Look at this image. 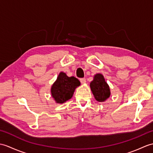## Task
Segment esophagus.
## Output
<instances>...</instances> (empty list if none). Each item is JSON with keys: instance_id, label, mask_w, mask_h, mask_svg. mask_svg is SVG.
<instances>
[{"instance_id": "esophagus-1", "label": "esophagus", "mask_w": 153, "mask_h": 153, "mask_svg": "<svg viewBox=\"0 0 153 153\" xmlns=\"http://www.w3.org/2000/svg\"><path fill=\"white\" fill-rule=\"evenodd\" d=\"M80 81H81V83L84 84V83H86V79H85V78H81V79H80Z\"/></svg>"}]
</instances>
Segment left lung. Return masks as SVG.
<instances>
[{
	"label": "left lung",
	"instance_id": "1",
	"mask_svg": "<svg viewBox=\"0 0 153 153\" xmlns=\"http://www.w3.org/2000/svg\"><path fill=\"white\" fill-rule=\"evenodd\" d=\"M90 87L96 100L99 102H105L111 95L109 85L102 74H95L93 80L90 83Z\"/></svg>",
	"mask_w": 153,
	"mask_h": 153
}]
</instances>
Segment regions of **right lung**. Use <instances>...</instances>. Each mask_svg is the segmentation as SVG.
I'll use <instances>...</instances> for the list:
<instances>
[{"mask_svg": "<svg viewBox=\"0 0 153 153\" xmlns=\"http://www.w3.org/2000/svg\"><path fill=\"white\" fill-rule=\"evenodd\" d=\"M81 85L75 77H68L60 72L51 87V97L56 104H64L72 98L76 88Z\"/></svg>", "mask_w": 153, "mask_h": 153, "instance_id": "obj_1", "label": "right lung"}]
</instances>
